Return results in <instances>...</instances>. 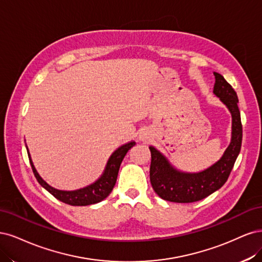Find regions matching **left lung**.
I'll return each instance as SVG.
<instances>
[{"mask_svg": "<svg viewBox=\"0 0 262 262\" xmlns=\"http://www.w3.org/2000/svg\"><path fill=\"white\" fill-rule=\"evenodd\" d=\"M214 95L221 99L232 113V141L223 157L215 164L206 171L195 174L181 173L174 170L159 151L150 147V182L159 197L164 200L188 204L208 197L225 184L237 159L243 139L241 112L237 105L238 98L222 75L214 73Z\"/></svg>", "mask_w": 262, "mask_h": 262, "instance_id": "1", "label": "left lung"}]
</instances>
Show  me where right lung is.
Masks as SVG:
<instances>
[{
    "instance_id": "1",
    "label": "right lung",
    "mask_w": 262,
    "mask_h": 262,
    "mask_svg": "<svg viewBox=\"0 0 262 262\" xmlns=\"http://www.w3.org/2000/svg\"><path fill=\"white\" fill-rule=\"evenodd\" d=\"M135 143L136 142L134 141L128 142L115 151V152L111 156V158L108 159L103 175L101 176L95 184L75 191H62L49 186V185L42 180L39 176V174L37 173L35 166H33L31 162L29 155L28 157H29L32 172L35 174L37 181L39 182V184L42 187H45L50 193H52L56 199L71 206H88V205H94V204H97V202L102 201L110 195V193H111L113 187L115 186L117 174H119V170H120L123 159L125 155L127 154V151L135 146Z\"/></svg>"
}]
</instances>
